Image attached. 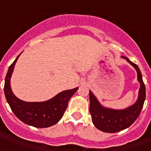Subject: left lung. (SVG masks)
<instances>
[{
	"label": "left lung",
	"instance_id": "left-lung-1",
	"mask_svg": "<svg viewBox=\"0 0 151 151\" xmlns=\"http://www.w3.org/2000/svg\"><path fill=\"white\" fill-rule=\"evenodd\" d=\"M121 57L136 69L137 81L140 83L138 96L137 101L129 107L124 109H112L104 107L90 91V113L92 122L98 129L105 133H116L129 128L139 116L146 99V86L138 66L130 61L126 56Z\"/></svg>",
	"mask_w": 151,
	"mask_h": 151
}]
</instances>
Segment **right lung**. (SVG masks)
Listing matches in <instances>:
<instances>
[{
    "mask_svg": "<svg viewBox=\"0 0 151 151\" xmlns=\"http://www.w3.org/2000/svg\"><path fill=\"white\" fill-rule=\"evenodd\" d=\"M19 56L9 67L5 77L4 91L6 100L15 116L23 123L35 128L52 126L62 118L69 100L78 87L60 92L46 101L26 102L21 100L15 96L10 86V78Z\"/></svg>",
    "mask_w": 151,
    "mask_h": 151,
    "instance_id": "add662e5",
    "label": "right lung"
}]
</instances>
